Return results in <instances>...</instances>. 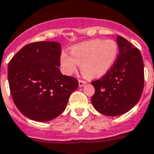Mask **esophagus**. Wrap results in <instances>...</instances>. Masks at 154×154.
<instances>
[{
  "label": "esophagus",
  "instance_id": "1",
  "mask_svg": "<svg viewBox=\"0 0 154 154\" xmlns=\"http://www.w3.org/2000/svg\"><path fill=\"white\" fill-rule=\"evenodd\" d=\"M86 83V82L85 81H82V80H79V87H82L84 86V85Z\"/></svg>",
  "mask_w": 154,
  "mask_h": 154
}]
</instances>
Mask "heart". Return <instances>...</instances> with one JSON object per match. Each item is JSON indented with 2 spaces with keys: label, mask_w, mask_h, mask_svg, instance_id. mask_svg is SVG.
Segmentation results:
<instances>
[{
  "label": "heart",
  "mask_w": 154,
  "mask_h": 154,
  "mask_svg": "<svg viewBox=\"0 0 154 154\" xmlns=\"http://www.w3.org/2000/svg\"><path fill=\"white\" fill-rule=\"evenodd\" d=\"M71 55L63 52L60 63L63 71L72 75L81 64V71L88 79H99L114 66L119 54V48L113 39H94L75 45Z\"/></svg>",
  "instance_id": "1"
}]
</instances>
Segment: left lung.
Segmentation results:
<instances>
[{"mask_svg": "<svg viewBox=\"0 0 154 154\" xmlns=\"http://www.w3.org/2000/svg\"><path fill=\"white\" fill-rule=\"evenodd\" d=\"M119 54L111 69L92 82L95 92L91 104L99 113L119 116L133 108L142 94L143 62L139 49L121 36H116Z\"/></svg>", "mask_w": 154, "mask_h": 154, "instance_id": "8db88e82", "label": "left lung"}]
</instances>
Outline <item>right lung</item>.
I'll list each match as a JSON object with an SVG mask.
<instances>
[{
	"instance_id": "right-lung-1",
	"label": "right lung",
	"mask_w": 154,
	"mask_h": 154,
	"mask_svg": "<svg viewBox=\"0 0 154 154\" xmlns=\"http://www.w3.org/2000/svg\"><path fill=\"white\" fill-rule=\"evenodd\" d=\"M61 44L29 43L11 59L8 77L13 101L23 115L39 122L57 118L66 108L78 80L60 72Z\"/></svg>"
}]
</instances>
